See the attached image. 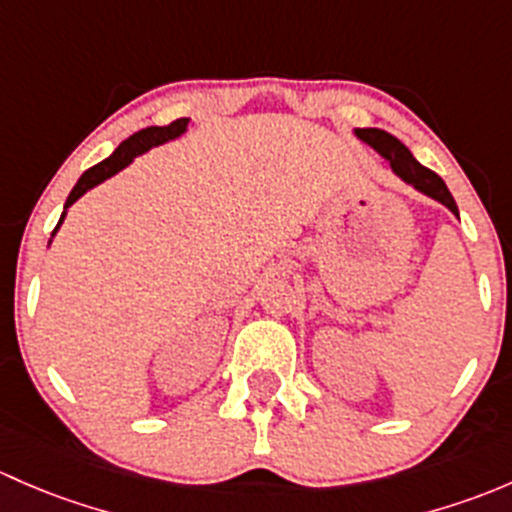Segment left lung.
Masks as SVG:
<instances>
[{
	"instance_id": "8db88e82",
	"label": "left lung",
	"mask_w": 512,
	"mask_h": 512,
	"mask_svg": "<svg viewBox=\"0 0 512 512\" xmlns=\"http://www.w3.org/2000/svg\"><path fill=\"white\" fill-rule=\"evenodd\" d=\"M355 135L360 140H365L367 145H372L374 150L379 152V155L384 157V160L392 165V170L397 172L399 177L404 179L407 184H412L414 189H419V192L429 194L431 199H436V202H441L444 207H449L453 214L458 217V207L456 202H453L449 187H446V182L441 179L436 172H431L429 167L421 165L419 160L409 152L407 145H402L394 135L384 133V130L379 128H357Z\"/></svg>"
}]
</instances>
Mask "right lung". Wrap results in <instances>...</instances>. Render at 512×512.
Instances as JSON below:
<instances>
[{
	"mask_svg": "<svg viewBox=\"0 0 512 512\" xmlns=\"http://www.w3.org/2000/svg\"><path fill=\"white\" fill-rule=\"evenodd\" d=\"M187 123H189V118H179V120H175V123L162 125V128H145V130H140V133L130 135L128 140L120 142L118 150H115L113 155L105 157L103 162H98V165H93L91 170L83 172L81 179H78V182H76V187H73L71 194H68L66 207H71V204L76 202L78 197H83V194H86L88 189H93V187H96V184L105 182V179H108V177H113L115 172H120V170H123V167H128L130 162L135 160V157L142 155V152H147V150H150V147L162 145V142H167V140H175L177 135H182L184 130H187ZM63 217H66V212L61 214V219H59V224H56V229H59V226H61ZM56 229H54V234H56Z\"/></svg>",
	"mask_w": 512,
	"mask_h": 512,
	"instance_id": "add662e5",
	"label": "right lung"
}]
</instances>
